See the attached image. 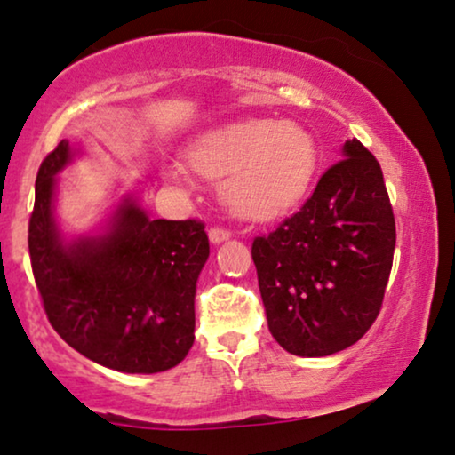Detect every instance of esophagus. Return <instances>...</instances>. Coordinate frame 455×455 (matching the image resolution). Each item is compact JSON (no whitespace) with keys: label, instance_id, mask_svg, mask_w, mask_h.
<instances>
[{"label":"esophagus","instance_id":"esophagus-1","mask_svg":"<svg viewBox=\"0 0 455 455\" xmlns=\"http://www.w3.org/2000/svg\"><path fill=\"white\" fill-rule=\"evenodd\" d=\"M227 239H231V233L228 231H224V228H210V241L214 245L222 243V241H227Z\"/></svg>","mask_w":455,"mask_h":455}]
</instances>
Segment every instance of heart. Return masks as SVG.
<instances>
[{
    "label": "heart",
    "instance_id": "b5f03b06",
    "mask_svg": "<svg viewBox=\"0 0 455 455\" xmlns=\"http://www.w3.org/2000/svg\"><path fill=\"white\" fill-rule=\"evenodd\" d=\"M187 161L208 180H222L220 197L235 216L268 222L300 204L317 172L319 151L310 132L294 122L241 117L195 138Z\"/></svg>",
    "mask_w": 455,
    "mask_h": 455
}]
</instances>
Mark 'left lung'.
Wrapping results in <instances>:
<instances>
[{"instance_id":"8db88e82","label":"left lung","mask_w":455,"mask_h":455,"mask_svg":"<svg viewBox=\"0 0 455 455\" xmlns=\"http://www.w3.org/2000/svg\"><path fill=\"white\" fill-rule=\"evenodd\" d=\"M300 212L251 243L268 330L287 353L353 347L380 313L395 254L382 168L356 138Z\"/></svg>"}]
</instances>
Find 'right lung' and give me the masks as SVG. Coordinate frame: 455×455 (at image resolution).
<instances>
[{
    "label": "right lung",
    "mask_w": 455,
    "mask_h": 455,
    "mask_svg": "<svg viewBox=\"0 0 455 455\" xmlns=\"http://www.w3.org/2000/svg\"><path fill=\"white\" fill-rule=\"evenodd\" d=\"M75 155L60 140L36 180L28 254L45 315L68 347L108 370H172L195 342V290L210 256L204 222L151 220L124 195L99 233L68 239L54 212Z\"/></svg>",
    "instance_id": "right-lung-1"
}]
</instances>
